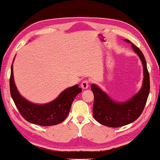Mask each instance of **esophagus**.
<instances>
[{
	"instance_id": "1",
	"label": "esophagus",
	"mask_w": 160,
	"mask_h": 160,
	"mask_svg": "<svg viewBox=\"0 0 160 160\" xmlns=\"http://www.w3.org/2000/svg\"><path fill=\"white\" fill-rule=\"evenodd\" d=\"M89 82L88 80H84L83 82L81 83V87H82V88L84 89H88V88L89 87Z\"/></svg>"
}]
</instances>
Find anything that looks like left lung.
I'll use <instances>...</instances> for the list:
<instances>
[{"label": "left lung", "instance_id": "8db88e82", "mask_svg": "<svg viewBox=\"0 0 160 160\" xmlns=\"http://www.w3.org/2000/svg\"><path fill=\"white\" fill-rule=\"evenodd\" d=\"M127 42H130L129 40ZM133 50L142 61L143 66V84L137 94L127 102L118 103L110 99L106 93L95 85H92L94 96L93 116L103 125L110 127H120L134 122L143 112L150 92V76L146 61L143 54L138 47L132 44Z\"/></svg>", "mask_w": 160, "mask_h": 160}]
</instances>
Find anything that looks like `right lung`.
I'll list each match as a JSON object with an SVG mask.
<instances>
[{"label": "right lung", "mask_w": 160, "mask_h": 160, "mask_svg": "<svg viewBox=\"0 0 160 160\" xmlns=\"http://www.w3.org/2000/svg\"><path fill=\"white\" fill-rule=\"evenodd\" d=\"M11 97L20 114L28 122L48 127L56 125L67 117L72 101L82 92L78 85L66 89L54 101L45 105L33 104L23 98L17 91L14 82L12 64L10 78Z\"/></svg>", "instance_id": "add662e5"}]
</instances>
